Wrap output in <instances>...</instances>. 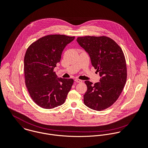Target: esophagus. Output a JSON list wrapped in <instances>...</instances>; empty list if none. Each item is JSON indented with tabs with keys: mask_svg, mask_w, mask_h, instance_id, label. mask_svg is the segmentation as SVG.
I'll return each mask as SVG.
<instances>
[{
	"mask_svg": "<svg viewBox=\"0 0 148 148\" xmlns=\"http://www.w3.org/2000/svg\"><path fill=\"white\" fill-rule=\"evenodd\" d=\"M75 81L76 82V83H82V80L79 79H76L75 80Z\"/></svg>",
	"mask_w": 148,
	"mask_h": 148,
	"instance_id": "34e87169",
	"label": "esophagus"
}]
</instances>
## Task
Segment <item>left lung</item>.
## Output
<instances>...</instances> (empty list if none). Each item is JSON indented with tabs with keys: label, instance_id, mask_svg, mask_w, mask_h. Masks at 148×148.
Segmentation results:
<instances>
[{
	"label": "left lung",
	"instance_id": "1",
	"mask_svg": "<svg viewBox=\"0 0 148 148\" xmlns=\"http://www.w3.org/2000/svg\"><path fill=\"white\" fill-rule=\"evenodd\" d=\"M77 41L89 54L92 66L101 77L94 84L85 81L87 90L84 103L94 110H105L116 101L126 82L127 66L123 50L106 36L78 37Z\"/></svg>",
	"mask_w": 148,
	"mask_h": 148
}]
</instances>
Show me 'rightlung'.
Masks as SVG:
<instances>
[{"label": "right lung", "mask_w": 148, "mask_h": 148, "mask_svg": "<svg viewBox=\"0 0 148 148\" xmlns=\"http://www.w3.org/2000/svg\"><path fill=\"white\" fill-rule=\"evenodd\" d=\"M75 39L63 34L42 37L27 48L24 58L25 84L33 100L51 109L62 105L73 84L72 79H58L54 71L67 44Z\"/></svg>", "instance_id": "obj_1"}]
</instances>
